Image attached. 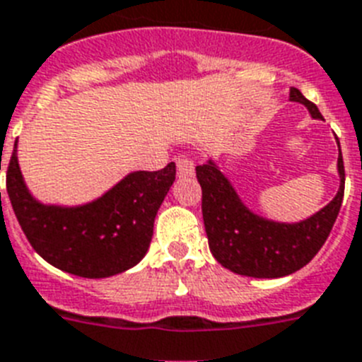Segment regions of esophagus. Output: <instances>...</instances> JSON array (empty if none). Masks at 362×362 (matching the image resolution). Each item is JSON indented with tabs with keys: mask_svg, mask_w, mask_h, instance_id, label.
Listing matches in <instances>:
<instances>
[{
	"mask_svg": "<svg viewBox=\"0 0 362 362\" xmlns=\"http://www.w3.org/2000/svg\"><path fill=\"white\" fill-rule=\"evenodd\" d=\"M193 173H195V165H193L189 158H176V175L180 176V178H187V176H193Z\"/></svg>",
	"mask_w": 362,
	"mask_h": 362,
	"instance_id": "34e87169",
	"label": "esophagus"
}]
</instances>
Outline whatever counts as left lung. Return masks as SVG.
I'll return each instance as SVG.
<instances>
[{
  "label": "left lung",
  "instance_id": "left-lung-1",
  "mask_svg": "<svg viewBox=\"0 0 362 362\" xmlns=\"http://www.w3.org/2000/svg\"><path fill=\"white\" fill-rule=\"evenodd\" d=\"M289 101L305 106L313 119L324 121L317 105L296 88H291ZM337 171L341 186L329 204L300 223H279L252 211L214 160L197 165L202 187V217L215 259L224 269L250 278H284L308 265L326 243L341 211L344 197L341 145Z\"/></svg>",
  "mask_w": 362,
  "mask_h": 362
}]
</instances>
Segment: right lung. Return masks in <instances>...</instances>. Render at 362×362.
<instances>
[{
    "label": "right lung",
    "instance_id": "obj_1",
    "mask_svg": "<svg viewBox=\"0 0 362 362\" xmlns=\"http://www.w3.org/2000/svg\"><path fill=\"white\" fill-rule=\"evenodd\" d=\"M175 176L171 162L160 171L129 173L84 204H44L23 180L16 139L7 169V193L21 230L49 265L97 279L121 274L144 259L154 218Z\"/></svg>",
    "mask_w": 362,
    "mask_h": 362
}]
</instances>
